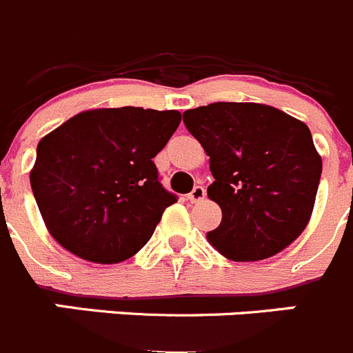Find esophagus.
<instances>
[{"mask_svg": "<svg viewBox=\"0 0 353 353\" xmlns=\"http://www.w3.org/2000/svg\"><path fill=\"white\" fill-rule=\"evenodd\" d=\"M205 196H206V190L203 189V187L198 185V187H194L192 192L187 196V199H189L190 203H201L203 199H205Z\"/></svg>", "mask_w": 353, "mask_h": 353, "instance_id": "obj_1", "label": "esophagus"}]
</instances>
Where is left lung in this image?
Wrapping results in <instances>:
<instances>
[{
    "mask_svg": "<svg viewBox=\"0 0 353 353\" xmlns=\"http://www.w3.org/2000/svg\"><path fill=\"white\" fill-rule=\"evenodd\" d=\"M205 148L222 210L210 245L231 261H261L289 247L312 219L322 157L305 122L261 103H212L183 112Z\"/></svg>",
    "mask_w": 353,
    "mask_h": 353,
    "instance_id": "8db88e82",
    "label": "left lung"
}]
</instances>
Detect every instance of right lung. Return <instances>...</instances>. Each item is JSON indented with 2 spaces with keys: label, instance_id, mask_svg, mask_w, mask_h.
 Returning <instances> with one entry per match:
<instances>
[{
  "label": "right lung",
  "instance_id": "obj_1",
  "mask_svg": "<svg viewBox=\"0 0 353 353\" xmlns=\"http://www.w3.org/2000/svg\"><path fill=\"white\" fill-rule=\"evenodd\" d=\"M180 121L176 110L96 108L45 134L29 180L52 238L96 264L141 250L176 201L152 159Z\"/></svg>",
  "mask_w": 353,
  "mask_h": 353
}]
</instances>
